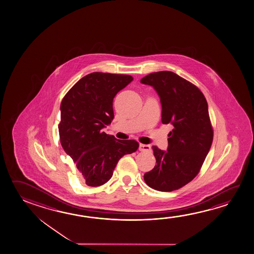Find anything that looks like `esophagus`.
<instances>
[{"instance_id":"esophagus-1","label":"esophagus","mask_w":254,"mask_h":254,"mask_svg":"<svg viewBox=\"0 0 254 254\" xmlns=\"http://www.w3.org/2000/svg\"><path fill=\"white\" fill-rule=\"evenodd\" d=\"M138 149L141 152H150L151 146L149 145H146V144H139Z\"/></svg>"}]
</instances>
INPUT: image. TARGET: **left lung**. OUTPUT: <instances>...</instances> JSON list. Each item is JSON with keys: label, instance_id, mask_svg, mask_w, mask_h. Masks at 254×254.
<instances>
[{"label": "left lung", "instance_id": "1", "mask_svg": "<svg viewBox=\"0 0 254 254\" xmlns=\"http://www.w3.org/2000/svg\"><path fill=\"white\" fill-rule=\"evenodd\" d=\"M140 82L159 96L162 123L174 127L169 133L167 150L153 146L156 165L146 172V185L170 192L196 176L213 139L206 99L195 85L170 71L149 73Z\"/></svg>", "mask_w": 254, "mask_h": 254}]
</instances>
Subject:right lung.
I'll list each match as a JSON object with an SVG mask.
<instances>
[{"label": "right lung", "instance_id": "obj_1", "mask_svg": "<svg viewBox=\"0 0 254 254\" xmlns=\"http://www.w3.org/2000/svg\"><path fill=\"white\" fill-rule=\"evenodd\" d=\"M132 80L127 74L89 73L62 99L61 146L90 187L107 183L118 161L138 149L136 140H121L102 131L115 117L114 98Z\"/></svg>", "mask_w": 254, "mask_h": 254}]
</instances>
